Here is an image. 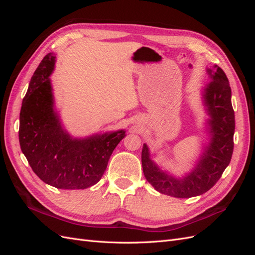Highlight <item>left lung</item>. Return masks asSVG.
<instances>
[{"mask_svg": "<svg viewBox=\"0 0 255 255\" xmlns=\"http://www.w3.org/2000/svg\"><path fill=\"white\" fill-rule=\"evenodd\" d=\"M206 72L211 82L205 85L201 96L208 115L204 128L208 142L203 145L191 170L182 176L163 170L151 159L149 146L143 143L141 163L144 177L160 194L174 198L202 195L218 182L232 158L235 117L229 80L217 65L207 68Z\"/></svg>", "mask_w": 255, "mask_h": 255, "instance_id": "1", "label": "left lung"}]
</instances>
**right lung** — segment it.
Wrapping results in <instances>:
<instances>
[{
	"mask_svg": "<svg viewBox=\"0 0 255 255\" xmlns=\"http://www.w3.org/2000/svg\"><path fill=\"white\" fill-rule=\"evenodd\" d=\"M54 53L38 66L20 112L19 141L29 166L41 181L59 189H85L97 184L126 130L76 138L61 125L50 75Z\"/></svg>",
	"mask_w": 255,
	"mask_h": 255,
	"instance_id": "right-lung-1",
	"label": "right lung"
}]
</instances>
